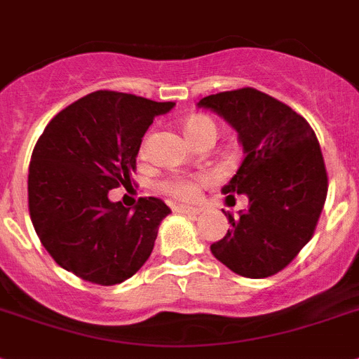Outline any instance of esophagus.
<instances>
[{
	"label": "esophagus",
	"instance_id": "1",
	"mask_svg": "<svg viewBox=\"0 0 359 359\" xmlns=\"http://www.w3.org/2000/svg\"><path fill=\"white\" fill-rule=\"evenodd\" d=\"M175 212L182 213V215H189V217H197L201 213L198 208L194 206H184V204H179V206H175Z\"/></svg>",
	"mask_w": 359,
	"mask_h": 359
}]
</instances>
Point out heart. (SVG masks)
I'll return each mask as SVG.
<instances>
[{
    "label": "heart",
    "mask_w": 359,
    "mask_h": 359,
    "mask_svg": "<svg viewBox=\"0 0 359 359\" xmlns=\"http://www.w3.org/2000/svg\"><path fill=\"white\" fill-rule=\"evenodd\" d=\"M186 133H188L189 140L194 142V140H197L198 137H204V135H217V123L215 120L206 116V114H194L186 122ZM144 149H146V144H144ZM213 180H215V177L210 171H198V173L194 175L175 173L162 179L158 182V189L162 194L170 195L175 201L188 203V201L197 198L201 189L204 186L212 184Z\"/></svg>",
    "instance_id": "obj_1"
}]
</instances>
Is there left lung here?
Masks as SVG:
<instances>
[{
	"mask_svg": "<svg viewBox=\"0 0 359 359\" xmlns=\"http://www.w3.org/2000/svg\"><path fill=\"white\" fill-rule=\"evenodd\" d=\"M239 133L246 156L222 188L226 201L248 197L239 219L212 254L231 272L261 279L281 272L312 239L325 206L328 177L314 129L301 114L254 87L198 102Z\"/></svg>",
	"mask_w": 359,
	"mask_h": 359,
	"instance_id": "8db88e82",
	"label": "left lung"
}]
</instances>
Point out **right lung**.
Returning a JSON list of instances; mask_svg holds the SVG:
<instances>
[{
    "label": "right lung",
    "mask_w": 359,
    "mask_h": 359,
    "mask_svg": "<svg viewBox=\"0 0 359 359\" xmlns=\"http://www.w3.org/2000/svg\"><path fill=\"white\" fill-rule=\"evenodd\" d=\"M173 102L96 91L60 111L43 129L29 165V213L50 257L83 281H126L151 255L171 210L156 197L137 206L107 194L131 184L142 137Z\"/></svg>",
    "instance_id": "obj_1"
}]
</instances>
